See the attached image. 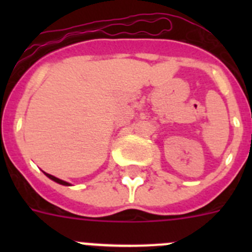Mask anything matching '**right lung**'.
I'll use <instances>...</instances> for the list:
<instances>
[{
    "label": "right lung",
    "instance_id": "obj_1",
    "mask_svg": "<svg viewBox=\"0 0 252 252\" xmlns=\"http://www.w3.org/2000/svg\"><path fill=\"white\" fill-rule=\"evenodd\" d=\"M45 175H46V177H48V178H49V179H51V180H54L55 183H59V184H62V186H70V184H69V183H68V182H64V180L59 179V178L54 177V175H51V174H48V173H45Z\"/></svg>",
    "mask_w": 252,
    "mask_h": 252
}]
</instances>
